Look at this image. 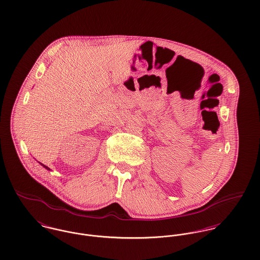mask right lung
<instances>
[{
  "label": "right lung",
  "instance_id": "right-lung-1",
  "mask_svg": "<svg viewBox=\"0 0 260 260\" xmlns=\"http://www.w3.org/2000/svg\"><path fill=\"white\" fill-rule=\"evenodd\" d=\"M40 164H41V166H43V167H44V168H45V169H47V170H50V169H49V167H47V166H46V165H44V164H42V163H40Z\"/></svg>",
  "mask_w": 260,
  "mask_h": 260
}]
</instances>
